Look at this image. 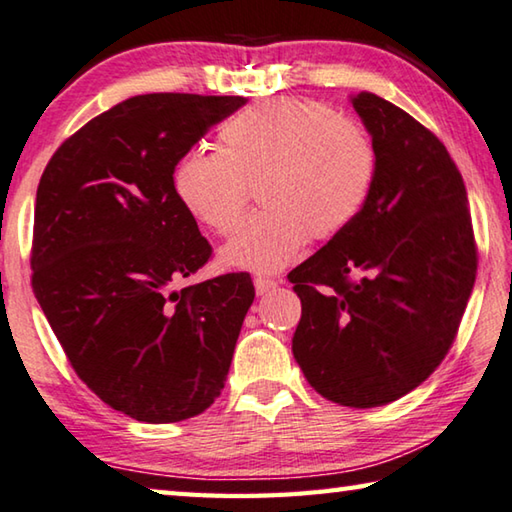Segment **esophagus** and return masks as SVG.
Wrapping results in <instances>:
<instances>
[{"instance_id": "34e87169", "label": "esophagus", "mask_w": 512, "mask_h": 512, "mask_svg": "<svg viewBox=\"0 0 512 512\" xmlns=\"http://www.w3.org/2000/svg\"><path fill=\"white\" fill-rule=\"evenodd\" d=\"M275 287H278V282L271 280V278H264V275H257V278H255V291H257V296L269 294V291H273Z\"/></svg>"}]
</instances>
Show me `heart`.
Wrapping results in <instances>:
<instances>
[{
  "label": "heart",
  "mask_w": 512,
  "mask_h": 512,
  "mask_svg": "<svg viewBox=\"0 0 512 512\" xmlns=\"http://www.w3.org/2000/svg\"><path fill=\"white\" fill-rule=\"evenodd\" d=\"M378 154L360 123L326 104L266 97L218 132V152L193 150L175 168V193L198 223L232 234L253 189L266 207L221 250L241 271L273 273L294 259L307 237L335 239L371 198Z\"/></svg>",
  "instance_id": "heart-1"
}]
</instances>
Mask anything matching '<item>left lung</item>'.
Segmentation results:
<instances>
[{
	"label": "left lung",
	"instance_id": "1",
	"mask_svg": "<svg viewBox=\"0 0 512 512\" xmlns=\"http://www.w3.org/2000/svg\"><path fill=\"white\" fill-rule=\"evenodd\" d=\"M378 154L355 223L289 273L294 358L323 399L376 408L440 367L478 266L462 175L437 136L373 93L353 97Z\"/></svg>",
	"mask_w": 512,
	"mask_h": 512
}]
</instances>
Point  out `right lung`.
<instances>
[{"mask_svg": "<svg viewBox=\"0 0 512 512\" xmlns=\"http://www.w3.org/2000/svg\"><path fill=\"white\" fill-rule=\"evenodd\" d=\"M241 95L150 93L59 145L36 193L31 287L77 376L148 424L205 412L255 300L248 273L175 291L212 246L175 193V166Z\"/></svg>", "mask_w": 512, "mask_h": 512, "instance_id": "obj_1", "label": "right lung"}]
</instances>
